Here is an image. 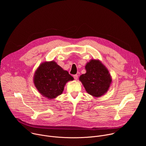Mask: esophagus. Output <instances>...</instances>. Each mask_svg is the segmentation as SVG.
I'll return each instance as SVG.
<instances>
[{
    "instance_id": "obj_1",
    "label": "esophagus",
    "mask_w": 146,
    "mask_h": 146,
    "mask_svg": "<svg viewBox=\"0 0 146 146\" xmlns=\"http://www.w3.org/2000/svg\"><path fill=\"white\" fill-rule=\"evenodd\" d=\"M73 77H74V78L75 80H77V78H78V75H77V74L74 75V76H73Z\"/></svg>"
}]
</instances>
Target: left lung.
Returning a JSON list of instances; mask_svg holds the SVG:
<instances>
[{
  "label": "left lung",
  "mask_w": 146,
  "mask_h": 146,
  "mask_svg": "<svg viewBox=\"0 0 146 146\" xmlns=\"http://www.w3.org/2000/svg\"><path fill=\"white\" fill-rule=\"evenodd\" d=\"M85 69L86 73L80 76L79 80L87 92L95 98L105 95L112 82L108 68L100 60L92 59L87 62Z\"/></svg>",
  "instance_id": "left-lung-1"
}]
</instances>
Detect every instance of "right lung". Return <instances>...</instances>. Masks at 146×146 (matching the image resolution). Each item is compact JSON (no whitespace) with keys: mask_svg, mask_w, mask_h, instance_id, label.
<instances>
[{"mask_svg":"<svg viewBox=\"0 0 146 146\" xmlns=\"http://www.w3.org/2000/svg\"><path fill=\"white\" fill-rule=\"evenodd\" d=\"M73 77L54 60L41 64L33 76V83L38 92L44 97L52 99L63 92L65 86Z\"/></svg>","mask_w":146,"mask_h":146,"instance_id":"1","label":"right lung"}]
</instances>
